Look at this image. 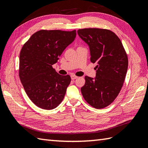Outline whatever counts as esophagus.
Masks as SVG:
<instances>
[{
  "instance_id": "34e87169",
  "label": "esophagus",
  "mask_w": 148,
  "mask_h": 148,
  "mask_svg": "<svg viewBox=\"0 0 148 148\" xmlns=\"http://www.w3.org/2000/svg\"><path fill=\"white\" fill-rule=\"evenodd\" d=\"M76 78H77V76H75V75H74V74L71 75V79H72V80H74V79H76Z\"/></svg>"
}]
</instances>
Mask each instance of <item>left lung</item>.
I'll return each mask as SVG.
<instances>
[{
	"mask_svg": "<svg viewBox=\"0 0 148 148\" xmlns=\"http://www.w3.org/2000/svg\"><path fill=\"white\" fill-rule=\"evenodd\" d=\"M90 47V61L96 63V77L85 76L81 91L87 103L96 109L109 106L120 92L128 69V56L119 37L108 29L77 30Z\"/></svg>",
	"mask_w": 148,
	"mask_h": 148,
	"instance_id": "obj_1",
	"label": "left lung"
}]
</instances>
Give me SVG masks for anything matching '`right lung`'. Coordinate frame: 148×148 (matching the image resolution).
Returning <instances> with one entry per match:
<instances>
[{
	"label": "right lung",
	"instance_id": "right-lung-1",
	"mask_svg": "<svg viewBox=\"0 0 148 148\" xmlns=\"http://www.w3.org/2000/svg\"><path fill=\"white\" fill-rule=\"evenodd\" d=\"M76 36V30H40L22 47L19 76L27 95L39 108L55 109L64 99L71 76L60 75L52 65Z\"/></svg>",
	"mask_w": 148,
	"mask_h": 148
}]
</instances>
